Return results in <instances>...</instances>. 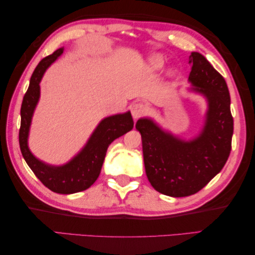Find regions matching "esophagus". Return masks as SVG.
I'll return each instance as SVG.
<instances>
[{"instance_id":"1","label":"esophagus","mask_w":255,"mask_h":255,"mask_svg":"<svg viewBox=\"0 0 255 255\" xmlns=\"http://www.w3.org/2000/svg\"><path fill=\"white\" fill-rule=\"evenodd\" d=\"M131 113L135 120L142 118L145 113H147V106L143 103H136L131 107Z\"/></svg>"}]
</instances>
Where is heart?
<instances>
[{
  "label": "heart",
  "instance_id": "heart-1",
  "mask_svg": "<svg viewBox=\"0 0 255 255\" xmlns=\"http://www.w3.org/2000/svg\"><path fill=\"white\" fill-rule=\"evenodd\" d=\"M165 64V60L159 55H155L153 56L151 60H150V63H149V69L151 71H157V70H160L162 66Z\"/></svg>",
  "mask_w": 255,
  "mask_h": 255
}]
</instances>
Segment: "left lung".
<instances>
[{
  "mask_svg": "<svg viewBox=\"0 0 255 255\" xmlns=\"http://www.w3.org/2000/svg\"><path fill=\"white\" fill-rule=\"evenodd\" d=\"M189 80L209 103L206 125L198 137L182 141L161 131L151 120L141 119L145 174L153 189L174 198L203 189L226 164L232 150L234 120L227 83L200 53H191Z\"/></svg>",
  "mask_w": 255,
  "mask_h": 255,
  "instance_id": "obj_1",
  "label": "left lung"
}]
</instances>
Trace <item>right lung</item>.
<instances>
[{
    "mask_svg": "<svg viewBox=\"0 0 255 255\" xmlns=\"http://www.w3.org/2000/svg\"><path fill=\"white\" fill-rule=\"evenodd\" d=\"M62 53L63 48L56 49L51 55L43 58L33 71L20 111L21 124L19 130V144L28 166L47 189L60 194H72L87 190L94 184L102 170L108 145L115 139L131 131L134 122L130 112L104 119L82 151L64 166H48L36 159L29 151L27 137L32 113L39 98V82L45 70Z\"/></svg>",
    "mask_w": 255,
    "mask_h": 255,
    "instance_id": "right-lung-1",
    "label": "right lung"
}]
</instances>
